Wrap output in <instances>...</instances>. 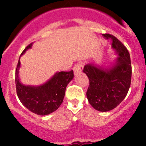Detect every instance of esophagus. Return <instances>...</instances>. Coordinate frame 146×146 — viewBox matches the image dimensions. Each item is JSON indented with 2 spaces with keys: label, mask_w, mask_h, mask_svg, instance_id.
I'll use <instances>...</instances> for the list:
<instances>
[{
  "label": "esophagus",
  "mask_w": 146,
  "mask_h": 146,
  "mask_svg": "<svg viewBox=\"0 0 146 146\" xmlns=\"http://www.w3.org/2000/svg\"><path fill=\"white\" fill-rule=\"evenodd\" d=\"M83 66L81 63H78L74 66L73 67V72H74V75H78L82 72Z\"/></svg>",
  "instance_id": "esophagus-1"
}]
</instances>
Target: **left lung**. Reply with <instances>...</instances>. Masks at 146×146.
<instances>
[{"mask_svg": "<svg viewBox=\"0 0 146 146\" xmlns=\"http://www.w3.org/2000/svg\"><path fill=\"white\" fill-rule=\"evenodd\" d=\"M111 40V48L117 56L108 66L92 64L85 66L83 73L90 80L87 98L94 109L105 112L119 105L126 98L131 80L130 54L124 45L115 36L102 35Z\"/></svg>", "mask_w": 146, "mask_h": 146, "instance_id": "obj_1", "label": "left lung"}]
</instances>
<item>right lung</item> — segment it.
I'll use <instances>...</instances> for the list:
<instances>
[{
	"label": "right lung",
	"mask_w": 146,
	"mask_h": 146,
	"mask_svg": "<svg viewBox=\"0 0 146 146\" xmlns=\"http://www.w3.org/2000/svg\"><path fill=\"white\" fill-rule=\"evenodd\" d=\"M32 44L27 46L20 56L32 48ZM20 58L15 70L16 90L20 101L27 110L38 115L45 116L55 111L62 104L66 87L73 78V71L56 72L42 85H25L19 77Z\"/></svg>",
	"instance_id": "right-lung-1"
}]
</instances>
